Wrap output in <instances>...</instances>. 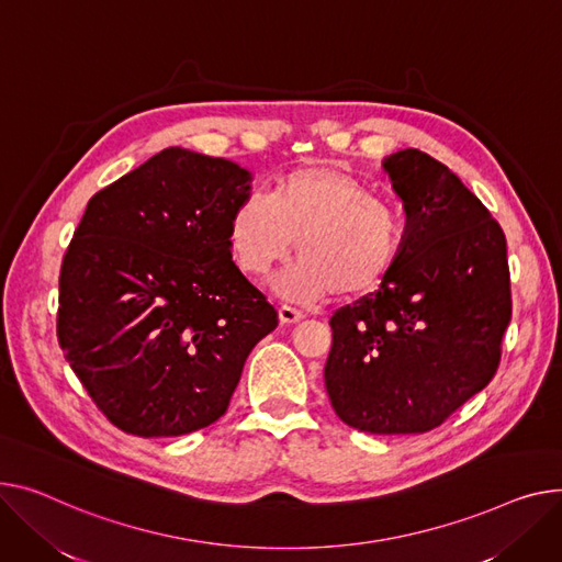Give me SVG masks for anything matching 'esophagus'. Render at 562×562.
I'll list each match as a JSON object with an SVG mask.
<instances>
[{"label": "esophagus", "instance_id": "1", "mask_svg": "<svg viewBox=\"0 0 562 562\" xmlns=\"http://www.w3.org/2000/svg\"><path fill=\"white\" fill-rule=\"evenodd\" d=\"M278 316H280V323H284V325H293V323L305 318V314H303L301 310H293V307H289V305H280Z\"/></svg>", "mask_w": 562, "mask_h": 562}]
</instances>
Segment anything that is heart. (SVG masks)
<instances>
[{
  "mask_svg": "<svg viewBox=\"0 0 562 562\" xmlns=\"http://www.w3.org/2000/svg\"><path fill=\"white\" fill-rule=\"evenodd\" d=\"M295 239L303 255L278 289L297 301L331 291L352 301L375 291L393 271L406 239V216L348 171L297 167L273 182L269 199H239L228 218L231 252L250 278H267L293 252Z\"/></svg>",
  "mask_w": 562,
  "mask_h": 562,
  "instance_id": "heart-1",
  "label": "heart"
}]
</instances>
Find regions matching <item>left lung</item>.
<instances>
[{
    "instance_id": "left-lung-1",
    "label": "left lung",
    "mask_w": 562,
    "mask_h": 562,
    "mask_svg": "<svg viewBox=\"0 0 562 562\" xmlns=\"http://www.w3.org/2000/svg\"><path fill=\"white\" fill-rule=\"evenodd\" d=\"M406 239L375 293L336 310L325 389L346 425L425 434L488 386L513 314L506 237L450 167L386 158Z\"/></svg>"
}]
</instances>
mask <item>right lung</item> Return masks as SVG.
<instances>
[{
  "instance_id": "1",
  "label": "right lung",
  "mask_w": 562,
  "mask_h": 562,
  "mask_svg": "<svg viewBox=\"0 0 562 562\" xmlns=\"http://www.w3.org/2000/svg\"><path fill=\"white\" fill-rule=\"evenodd\" d=\"M239 165L169 146L97 192L58 278V344L117 429L162 438L228 411L278 312L235 267Z\"/></svg>"
}]
</instances>
